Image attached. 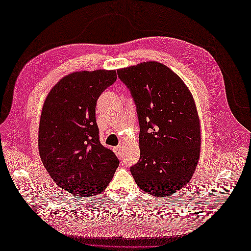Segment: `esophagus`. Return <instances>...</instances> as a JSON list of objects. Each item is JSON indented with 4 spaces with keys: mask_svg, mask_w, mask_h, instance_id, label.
Returning <instances> with one entry per match:
<instances>
[{
    "mask_svg": "<svg viewBox=\"0 0 251 251\" xmlns=\"http://www.w3.org/2000/svg\"><path fill=\"white\" fill-rule=\"evenodd\" d=\"M123 146H118V147H116L115 149H114V151H115V153H116V155L118 156V157H123V153H124V151H123Z\"/></svg>",
    "mask_w": 251,
    "mask_h": 251,
    "instance_id": "obj_1",
    "label": "esophagus"
}]
</instances>
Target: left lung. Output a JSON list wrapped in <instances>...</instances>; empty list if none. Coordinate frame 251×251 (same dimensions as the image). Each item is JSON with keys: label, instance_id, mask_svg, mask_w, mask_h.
Masks as SVG:
<instances>
[{"label": "left lung", "instance_id": "left-lung-1", "mask_svg": "<svg viewBox=\"0 0 251 251\" xmlns=\"http://www.w3.org/2000/svg\"><path fill=\"white\" fill-rule=\"evenodd\" d=\"M139 120V161L131 168L150 195L170 197L192 179L200 158V120L191 91L169 67L144 62L117 70Z\"/></svg>", "mask_w": 251, "mask_h": 251}]
</instances>
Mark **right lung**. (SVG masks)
<instances>
[{
	"instance_id": "right-lung-1",
	"label": "right lung",
	"mask_w": 251,
	"mask_h": 251,
	"mask_svg": "<svg viewBox=\"0 0 251 251\" xmlns=\"http://www.w3.org/2000/svg\"><path fill=\"white\" fill-rule=\"evenodd\" d=\"M115 70L66 75L44 102L39 128L42 162L53 181L74 197L103 192L119 165L100 141L95 108L98 97L116 81Z\"/></svg>"
}]
</instances>
